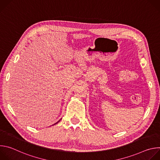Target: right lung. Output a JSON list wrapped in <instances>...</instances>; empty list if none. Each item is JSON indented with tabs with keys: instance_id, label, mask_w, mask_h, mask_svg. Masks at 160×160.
Listing matches in <instances>:
<instances>
[{
	"instance_id": "add662e5",
	"label": "right lung",
	"mask_w": 160,
	"mask_h": 160,
	"mask_svg": "<svg viewBox=\"0 0 160 160\" xmlns=\"http://www.w3.org/2000/svg\"><path fill=\"white\" fill-rule=\"evenodd\" d=\"M59 122V121H58V122H57V123H58V122ZM55 123V124H56V123Z\"/></svg>"
}]
</instances>
